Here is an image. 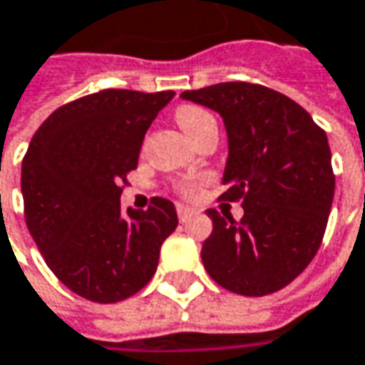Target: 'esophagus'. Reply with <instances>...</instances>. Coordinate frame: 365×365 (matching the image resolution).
Listing matches in <instances>:
<instances>
[{
	"label": "esophagus",
	"mask_w": 365,
	"mask_h": 365,
	"mask_svg": "<svg viewBox=\"0 0 365 365\" xmlns=\"http://www.w3.org/2000/svg\"><path fill=\"white\" fill-rule=\"evenodd\" d=\"M176 214H178V218L182 220V222H187L191 216H195L197 212L193 210V207H187V205H182V204H178L176 205Z\"/></svg>",
	"instance_id": "1"
}]
</instances>
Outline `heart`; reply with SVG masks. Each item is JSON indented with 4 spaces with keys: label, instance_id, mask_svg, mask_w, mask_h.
I'll return each instance as SVG.
<instances>
[{
    "label": "heart",
    "instance_id": "heart-1",
    "mask_svg": "<svg viewBox=\"0 0 365 365\" xmlns=\"http://www.w3.org/2000/svg\"><path fill=\"white\" fill-rule=\"evenodd\" d=\"M174 115H176L178 125L187 132V136L191 140H195L204 130L216 125L214 115L197 105H180V107H176ZM176 191L185 197H195L200 193V182L197 180H180V182H176Z\"/></svg>",
    "mask_w": 365,
    "mask_h": 365
}]
</instances>
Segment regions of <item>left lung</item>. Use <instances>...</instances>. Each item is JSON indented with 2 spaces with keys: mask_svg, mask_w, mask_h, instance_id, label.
Listing matches in <instances>:
<instances>
[{
  "mask_svg": "<svg viewBox=\"0 0 365 365\" xmlns=\"http://www.w3.org/2000/svg\"><path fill=\"white\" fill-rule=\"evenodd\" d=\"M220 113L229 160L220 195L242 202L244 216L212 218L202 246L210 277L242 297L286 288L317 254L334 197L332 155L326 132L298 103L271 88L227 81L182 92Z\"/></svg>",
  "mask_w": 365,
  "mask_h": 365,
  "instance_id": "8db88e82",
  "label": "left lung"
}]
</instances>
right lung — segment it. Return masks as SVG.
Here are the masks:
<instances>
[{
	"instance_id": "right-lung-1",
	"label": "right lung",
	"mask_w": 365,
	"mask_h": 365,
	"mask_svg": "<svg viewBox=\"0 0 365 365\" xmlns=\"http://www.w3.org/2000/svg\"><path fill=\"white\" fill-rule=\"evenodd\" d=\"M174 96L101 90L50 115L24 153V220L46 264L71 292L117 302L155 275L160 248L176 229L174 204L121 214V189L136 170L143 138Z\"/></svg>"
}]
</instances>
